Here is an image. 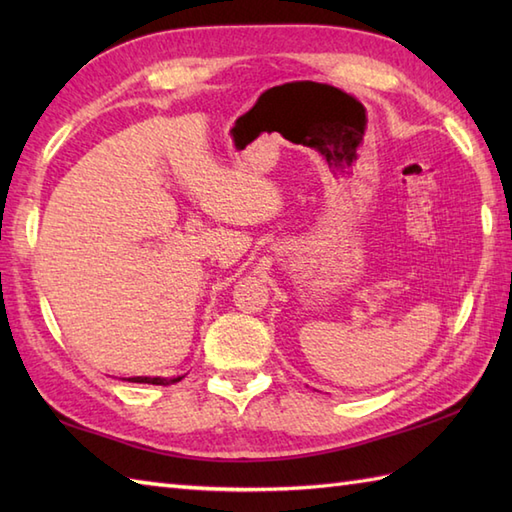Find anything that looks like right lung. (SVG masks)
Segmentation results:
<instances>
[{
	"instance_id": "add662e5",
	"label": "right lung",
	"mask_w": 512,
	"mask_h": 512,
	"mask_svg": "<svg viewBox=\"0 0 512 512\" xmlns=\"http://www.w3.org/2000/svg\"><path fill=\"white\" fill-rule=\"evenodd\" d=\"M132 383H149V385H171V383H178L180 378H149V376H136V378H129Z\"/></svg>"
}]
</instances>
